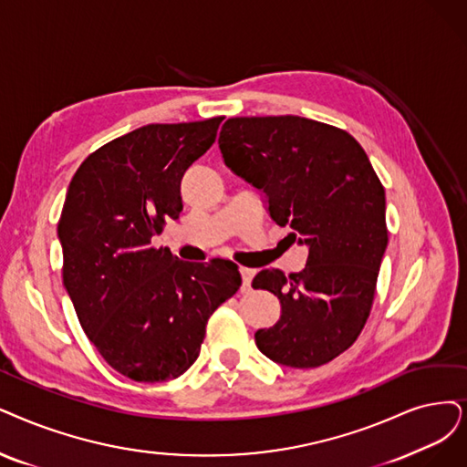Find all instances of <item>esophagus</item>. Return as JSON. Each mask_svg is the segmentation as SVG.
Listing matches in <instances>:
<instances>
[{"label":"esophagus","instance_id":"1","mask_svg":"<svg viewBox=\"0 0 467 467\" xmlns=\"http://www.w3.org/2000/svg\"><path fill=\"white\" fill-rule=\"evenodd\" d=\"M239 272H241V277H244V285H241V291L247 293V291L251 289V282H253V277H254L256 270L244 266V268H239Z\"/></svg>","mask_w":467,"mask_h":467}]
</instances>
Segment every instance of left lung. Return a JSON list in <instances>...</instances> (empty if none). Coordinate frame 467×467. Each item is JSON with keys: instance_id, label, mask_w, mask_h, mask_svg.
<instances>
[{"instance_id": "1", "label": "left lung", "mask_w": 467, "mask_h": 467, "mask_svg": "<svg viewBox=\"0 0 467 467\" xmlns=\"http://www.w3.org/2000/svg\"><path fill=\"white\" fill-rule=\"evenodd\" d=\"M228 169L265 193L277 226L308 247L306 266L253 279L282 303L258 329L260 352L291 368L339 357L368 320L387 249L385 190L362 145L341 128L303 117H235L222 126Z\"/></svg>"}]
</instances>
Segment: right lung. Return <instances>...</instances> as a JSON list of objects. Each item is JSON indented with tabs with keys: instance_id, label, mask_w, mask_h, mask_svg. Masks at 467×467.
I'll return each instance as SVG.
<instances>
[{
	"instance_id": "obj_1",
	"label": "right lung",
	"mask_w": 467,
	"mask_h": 467,
	"mask_svg": "<svg viewBox=\"0 0 467 467\" xmlns=\"http://www.w3.org/2000/svg\"><path fill=\"white\" fill-rule=\"evenodd\" d=\"M222 120L141 126L93 151L68 185L57 223L63 284L105 362L140 383L182 376L211 314L241 285L230 260L192 265L151 245L180 216L182 178Z\"/></svg>"
}]
</instances>
